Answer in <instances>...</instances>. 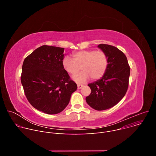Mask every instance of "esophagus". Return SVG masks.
Returning <instances> with one entry per match:
<instances>
[{
  "label": "esophagus",
  "mask_w": 156,
  "mask_h": 156,
  "mask_svg": "<svg viewBox=\"0 0 156 156\" xmlns=\"http://www.w3.org/2000/svg\"><path fill=\"white\" fill-rule=\"evenodd\" d=\"M83 86L82 84H78V85H77V87H78V90H80V89H81Z\"/></svg>",
  "instance_id": "esophagus-1"
}]
</instances>
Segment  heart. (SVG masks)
<instances>
[{"instance_id": "obj_1", "label": "heart", "mask_w": 156, "mask_h": 156, "mask_svg": "<svg viewBox=\"0 0 156 156\" xmlns=\"http://www.w3.org/2000/svg\"><path fill=\"white\" fill-rule=\"evenodd\" d=\"M73 59L65 57L62 61L63 67L69 74L73 75L81 67L83 71L73 76L77 83H83L89 78L96 80L102 78L108 67V57L102 51L84 50L75 52Z\"/></svg>"}]
</instances>
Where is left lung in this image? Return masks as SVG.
<instances>
[{
  "label": "left lung",
  "mask_w": 156,
  "mask_h": 156,
  "mask_svg": "<svg viewBox=\"0 0 156 156\" xmlns=\"http://www.w3.org/2000/svg\"><path fill=\"white\" fill-rule=\"evenodd\" d=\"M98 47L106 54L108 67L100 80L87 84L91 93L86 98V101L93 108L104 110L114 107L125 96L130 68L126 55L118 48L104 44Z\"/></svg>",
  "instance_id": "8db88e82"
}]
</instances>
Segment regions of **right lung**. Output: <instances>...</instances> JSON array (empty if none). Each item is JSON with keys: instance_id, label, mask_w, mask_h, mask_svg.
Segmentation results:
<instances>
[{"instance_id": "1", "label": "right lung", "mask_w": 156, "mask_h": 156, "mask_svg": "<svg viewBox=\"0 0 156 156\" xmlns=\"http://www.w3.org/2000/svg\"><path fill=\"white\" fill-rule=\"evenodd\" d=\"M64 48L42 46L25 58L21 82L31 105L48 114L61 112L69 104L76 84L63 67Z\"/></svg>"}]
</instances>
